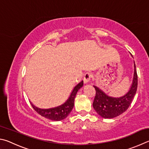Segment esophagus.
<instances>
[{
	"label": "esophagus",
	"instance_id": "esophagus-1",
	"mask_svg": "<svg viewBox=\"0 0 149 149\" xmlns=\"http://www.w3.org/2000/svg\"><path fill=\"white\" fill-rule=\"evenodd\" d=\"M92 74H91L90 72H86V74H84V82L85 84H87L90 82V80L91 79V78H92Z\"/></svg>",
	"mask_w": 149,
	"mask_h": 149
}]
</instances>
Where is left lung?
Segmentation results:
<instances>
[{
  "mask_svg": "<svg viewBox=\"0 0 149 149\" xmlns=\"http://www.w3.org/2000/svg\"><path fill=\"white\" fill-rule=\"evenodd\" d=\"M95 96L93 107L97 113L104 118H113L126 111L131 104L137 92V74L134 62V74L132 84L128 92L120 97H112L95 86Z\"/></svg>",
  "mask_w": 149,
  "mask_h": 149,
  "instance_id": "obj_1",
  "label": "left lung"
}]
</instances>
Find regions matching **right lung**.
Returning <instances> with one entry per match:
<instances>
[{"mask_svg": "<svg viewBox=\"0 0 149 149\" xmlns=\"http://www.w3.org/2000/svg\"><path fill=\"white\" fill-rule=\"evenodd\" d=\"M83 86V80L79 83L74 89L72 91L67 101L62 104L61 105L57 107L48 109H42L35 107L33 104L31 102V105L35 111L45 118L52 120L54 121H60L65 119L69 115V114L71 112L72 109L74 107V98L76 97L77 93L79 90L80 88Z\"/></svg>", "mask_w": 149, "mask_h": 149, "instance_id": "add662e5", "label": "right lung"}]
</instances>
